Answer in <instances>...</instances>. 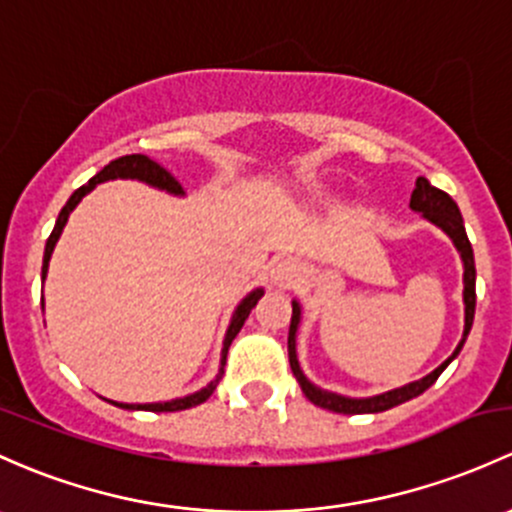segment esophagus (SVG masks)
I'll return each mask as SVG.
<instances>
[{
  "mask_svg": "<svg viewBox=\"0 0 512 512\" xmlns=\"http://www.w3.org/2000/svg\"><path fill=\"white\" fill-rule=\"evenodd\" d=\"M270 277L274 284H279V287H289V284H294V279L299 277V270L294 262L274 260L270 265Z\"/></svg>",
  "mask_w": 512,
  "mask_h": 512,
  "instance_id": "obj_1",
  "label": "esophagus"
}]
</instances>
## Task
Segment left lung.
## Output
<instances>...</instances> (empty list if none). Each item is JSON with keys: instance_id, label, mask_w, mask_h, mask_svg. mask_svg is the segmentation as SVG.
Here are the masks:
<instances>
[{"instance_id": "8db88e82", "label": "left lung", "mask_w": 512, "mask_h": 512, "mask_svg": "<svg viewBox=\"0 0 512 512\" xmlns=\"http://www.w3.org/2000/svg\"><path fill=\"white\" fill-rule=\"evenodd\" d=\"M410 208L412 211L422 213L429 223H434L437 228L444 230V233L451 238V242L456 245V250H459L461 262H464V306H466L464 309L466 311L464 338H461V343L456 346V351L451 353L449 358H446L444 363L434 370V373H429L427 378L414 380V383H410V385H402V387H397V390L383 392V395H375V397H360V400L358 397H343V395H336V392L321 390V387H316L311 380H306L304 373H301L299 360H297V328L301 321V306H299V301H292V324H289V341H287L289 365H292V373H294V378H297V383L301 385V390H304V395L309 397L316 407H324V410H331L338 414L385 412V410H390V407H397V405H402V402L412 400V397L422 395L427 387H432L434 383H437V378L444 373L446 365H449L451 360L459 355L461 348H464L466 336H469L471 324H473V311H476V265H473V247L469 242V235H466L464 218H461V211H459V206L454 203V198H451L449 193L434 188L427 179H424V176H419L417 184H414Z\"/></svg>"}]
</instances>
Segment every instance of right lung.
Segmentation results:
<instances>
[{
	"label": "right lung",
	"mask_w": 512,
	"mask_h": 512,
	"mask_svg": "<svg viewBox=\"0 0 512 512\" xmlns=\"http://www.w3.org/2000/svg\"><path fill=\"white\" fill-rule=\"evenodd\" d=\"M110 179H137V181H144V184L154 186V188H161V191L166 193H174V196H184V188H181L179 181L174 179V176L169 174V171L164 169V166H159L157 161H152L149 157H144V154H127V157H120L115 161H110V164L105 166V169L98 171V174L93 176V179L88 181L85 186H80L78 191L73 193L71 198H68V203L63 206V211L58 213V220H56V228H53V233L48 235L46 240V250H43V267H41V279H46V272H48V260H51L53 255V247H56L58 238H61L63 233V225L68 223V215L73 213V208L78 206L80 198L85 196V193L93 191L95 186L102 184V181H110ZM262 289H255V292L247 294L245 299L240 301L238 309H235L233 319H230V326H228V333H225V341H223V355H220V370L218 375H215V380L211 385H206L203 390L193 392V395H186V397H179V400H171V402H152V405H125V402H112V405L122 407V410H144V412H179V410H188V407H196L201 405V402H206L208 397L213 395V390L218 387L220 378H223L225 373V355H228V348L230 343H233V338L238 336L242 324H245V319L250 316V311L255 309L257 301L262 299Z\"/></svg>",
	"instance_id": "right-lung-1"
}]
</instances>
